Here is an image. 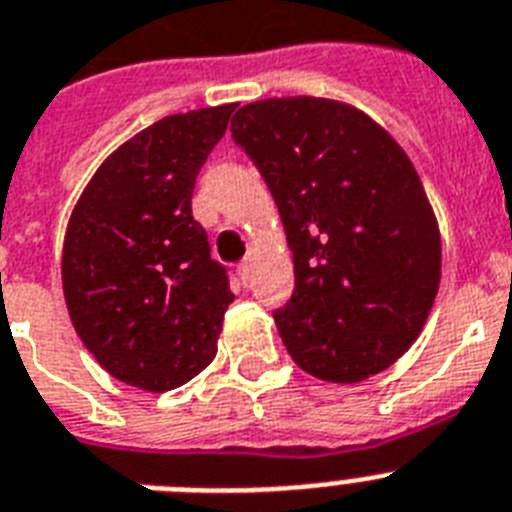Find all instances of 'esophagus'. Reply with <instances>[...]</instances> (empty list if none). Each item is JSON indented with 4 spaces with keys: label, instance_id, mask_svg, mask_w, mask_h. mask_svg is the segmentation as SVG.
Masks as SVG:
<instances>
[{
    "label": "esophagus",
    "instance_id": "34e87169",
    "mask_svg": "<svg viewBox=\"0 0 512 512\" xmlns=\"http://www.w3.org/2000/svg\"><path fill=\"white\" fill-rule=\"evenodd\" d=\"M252 273H255V263H252V260H244V263H239V278H242L244 286H249V281H252Z\"/></svg>",
    "mask_w": 512,
    "mask_h": 512
}]
</instances>
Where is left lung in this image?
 Segmentation results:
<instances>
[{
  "label": "left lung",
  "mask_w": 512,
  "mask_h": 512,
  "mask_svg": "<svg viewBox=\"0 0 512 512\" xmlns=\"http://www.w3.org/2000/svg\"><path fill=\"white\" fill-rule=\"evenodd\" d=\"M231 135L263 174L294 255L276 309L307 375L362 382L398 362L435 304L442 242L406 150L351 103L289 96L247 103Z\"/></svg>",
  "instance_id": "left-lung-1"
}]
</instances>
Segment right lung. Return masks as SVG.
<instances>
[{
    "label": "right lung",
    "instance_id": "add662e5",
    "mask_svg": "<svg viewBox=\"0 0 512 512\" xmlns=\"http://www.w3.org/2000/svg\"><path fill=\"white\" fill-rule=\"evenodd\" d=\"M236 103L171 114L119 145L72 208L62 247L67 312L111 377L163 393L200 375L234 302L192 190Z\"/></svg>",
    "mask_w": 512,
    "mask_h": 512
}]
</instances>
